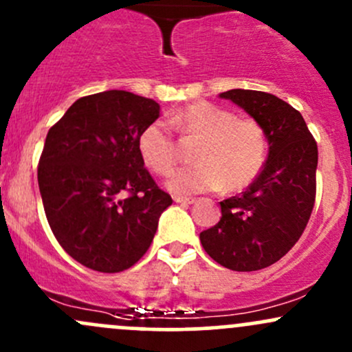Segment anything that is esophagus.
<instances>
[{"label":"esophagus","mask_w":352,"mask_h":352,"mask_svg":"<svg viewBox=\"0 0 352 352\" xmlns=\"http://www.w3.org/2000/svg\"><path fill=\"white\" fill-rule=\"evenodd\" d=\"M173 201L179 202V204H194L195 199L194 197H182V195H175V197H173Z\"/></svg>","instance_id":"34e87169"}]
</instances>
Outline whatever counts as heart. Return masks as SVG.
Wrapping results in <instances>:
<instances>
[{
	"label": "heart",
	"mask_w": 352,
	"mask_h": 352,
	"mask_svg": "<svg viewBox=\"0 0 352 352\" xmlns=\"http://www.w3.org/2000/svg\"><path fill=\"white\" fill-rule=\"evenodd\" d=\"M166 124L187 138H199L194 165L180 168L166 186L179 194L236 190L251 182L266 160V135L254 120L236 118L231 111L210 102H194L166 116ZM143 162L153 172L168 175L179 162V148L170 129L153 121L138 136Z\"/></svg>",
	"instance_id": "obj_1"
}]
</instances>
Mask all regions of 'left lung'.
I'll use <instances>...</instances> for the list:
<instances>
[{"label": "left lung", "mask_w": 352, "mask_h": 352, "mask_svg": "<svg viewBox=\"0 0 352 352\" xmlns=\"http://www.w3.org/2000/svg\"><path fill=\"white\" fill-rule=\"evenodd\" d=\"M263 128L268 158L241 195L221 204V219L201 232L206 253L234 272L276 263L300 239L316 202L317 143L302 114L276 96L231 89L219 94Z\"/></svg>", "instance_id": "1"}]
</instances>
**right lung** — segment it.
<instances>
[{
  "instance_id": "1",
  "label": "right lung",
  "mask_w": 352,
  "mask_h": 352,
  "mask_svg": "<svg viewBox=\"0 0 352 352\" xmlns=\"http://www.w3.org/2000/svg\"><path fill=\"white\" fill-rule=\"evenodd\" d=\"M158 116L153 99L114 89L77 99L47 133L38 162L47 221L65 253L87 268H131L172 204L138 150L140 133Z\"/></svg>"
}]
</instances>
